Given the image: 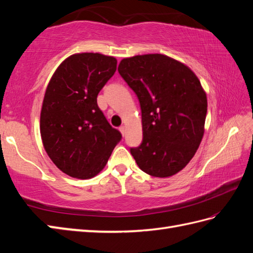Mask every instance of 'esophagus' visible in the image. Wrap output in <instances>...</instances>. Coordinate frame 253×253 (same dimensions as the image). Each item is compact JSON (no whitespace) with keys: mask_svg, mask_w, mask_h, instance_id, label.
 <instances>
[{"mask_svg":"<svg viewBox=\"0 0 253 253\" xmlns=\"http://www.w3.org/2000/svg\"><path fill=\"white\" fill-rule=\"evenodd\" d=\"M120 131H121V133H122L123 136H125V132H126L125 126H121V127H120Z\"/></svg>","mask_w":253,"mask_h":253,"instance_id":"34e87169","label":"esophagus"}]
</instances>
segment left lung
<instances>
[{"label": "left lung", "mask_w": 253, "mask_h": 253, "mask_svg": "<svg viewBox=\"0 0 253 253\" xmlns=\"http://www.w3.org/2000/svg\"><path fill=\"white\" fill-rule=\"evenodd\" d=\"M118 73L138 96L142 142L130 148L141 170L169 177L190 162L200 146L207 94L191 69L163 54L124 58Z\"/></svg>", "instance_id": "obj_1"}]
</instances>
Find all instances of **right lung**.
I'll list each match as a JSON object with an SVG mask.
<instances>
[{"label":"right lung","mask_w":253,"mask_h":253,"mask_svg":"<svg viewBox=\"0 0 253 253\" xmlns=\"http://www.w3.org/2000/svg\"><path fill=\"white\" fill-rule=\"evenodd\" d=\"M115 57L78 53L57 67L40 115L43 147L57 169L74 178H92L104 169L122 135L96 103L116 71Z\"/></svg>","instance_id":"1"}]
</instances>
